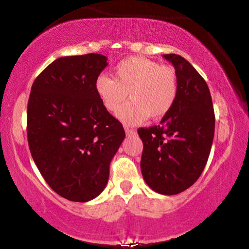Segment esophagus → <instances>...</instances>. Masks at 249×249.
I'll list each match as a JSON object with an SVG mask.
<instances>
[{
	"label": "esophagus",
	"mask_w": 249,
	"mask_h": 249,
	"mask_svg": "<svg viewBox=\"0 0 249 249\" xmlns=\"http://www.w3.org/2000/svg\"><path fill=\"white\" fill-rule=\"evenodd\" d=\"M124 130H125V134H127L128 136H134V135H136V130H134V129H131L129 127H124Z\"/></svg>",
	"instance_id": "34e87169"
}]
</instances>
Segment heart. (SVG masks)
Returning a JSON list of instances; mask_svg holds the SVG:
<instances>
[{
	"label": "heart",
	"instance_id": "obj_1",
	"mask_svg": "<svg viewBox=\"0 0 249 249\" xmlns=\"http://www.w3.org/2000/svg\"><path fill=\"white\" fill-rule=\"evenodd\" d=\"M95 90L109 112H115L127 98L130 102L120 107L117 118L125 124H137L150 117H164L175 104L178 83L175 70L161 66L144 57H129L118 64L113 79L97 77Z\"/></svg>",
	"mask_w": 249,
	"mask_h": 249
}]
</instances>
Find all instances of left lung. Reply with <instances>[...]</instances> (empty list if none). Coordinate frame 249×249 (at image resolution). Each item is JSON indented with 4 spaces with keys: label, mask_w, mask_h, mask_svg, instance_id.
Masks as SVG:
<instances>
[{
    "label": "left lung",
    "mask_w": 249,
    "mask_h": 249,
    "mask_svg": "<svg viewBox=\"0 0 249 249\" xmlns=\"http://www.w3.org/2000/svg\"><path fill=\"white\" fill-rule=\"evenodd\" d=\"M163 58L175 67L178 92L160 124L138 129L143 142L141 170L153 191L174 196L201 175L214 140L215 114L207 83L195 67L179 54Z\"/></svg>",
    "instance_id": "left-lung-1"
}]
</instances>
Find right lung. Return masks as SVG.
<instances>
[{"label":"right lung","instance_id":"obj_1","mask_svg":"<svg viewBox=\"0 0 249 249\" xmlns=\"http://www.w3.org/2000/svg\"><path fill=\"white\" fill-rule=\"evenodd\" d=\"M106 66L107 57L99 53L60 57L42 71L31 89V154L48 185L71 201L87 202L101 195L125 136L95 90Z\"/></svg>","mask_w":249,"mask_h":249}]
</instances>
